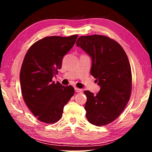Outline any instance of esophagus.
I'll use <instances>...</instances> for the list:
<instances>
[{
    "instance_id": "1",
    "label": "esophagus",
    "mask_w": 152,
    "mask_h": 152,
    "mask_svg": "<svg viewBox=\"0 0 152 152\" xmlns=\"http://www.w3.org/2000/svg\"><path fill=\"white\" fill-rule=\"evenodd\" d=\"M74 89H75V91L76 92H83V90L82 89H80L78 88H75Z\"/></svg>"
}]
</instances>
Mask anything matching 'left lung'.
Listing matches in <instances>:
<instances>
[{
  "mask_svg": "<svg viewBox=\"0 0 152 152\" xmlns=\"http://www.w3.org/2000/svg\"><path fill=\"white\" fill-rule=\"evenodd\" d=\"M76 45L91 56V74L101 86L96 95L84 91L86 119L96 126L109 124L119 116L130 99L132 76L127 56L119 43L104 35L81 36Z\"/></svg>",
  "mask_w": 152,
  "mask_h": 152,
  "instance_id": "obj_1",
  "label": "left lung"
}]
</instances>
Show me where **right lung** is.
Segmentation results:
<instances>
[{
	"instance_id": "add662e5",
	"label": "right lung",
	"mask_w": 152,
	"mask_h": 152,
	"mask_svg": "<svg viewBox=\"0 0 152 152\" xmlns=\"http://www.w3.org/2000/svg\"><path fill=\"white\" fill-rule=\"evenodd\" d=\"M78 35L43 38L31 46L20 72L21 92L27 106L38 120L54 123L74 94L72 86L52 81L61 68L64 56L73 47Z\"/></svg>"
}]
</instances>
